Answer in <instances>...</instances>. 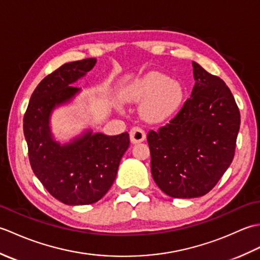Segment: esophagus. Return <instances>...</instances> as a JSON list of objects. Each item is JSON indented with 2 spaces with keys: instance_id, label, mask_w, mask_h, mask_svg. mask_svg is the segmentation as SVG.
<instances>
[{
  "instance_id": "obj_1",
  "label": "esophagus",
  "mask_w": 260,
  "mask_h": 260,
  "mask_svg": "<svg viewBox=\"0 0 260 260\" xmlns=\"http://www.w3.org/2000/svg\"><path fill=\"white\" fill-rule=\"evenodd\" d=\"M129 139L133 144H136V143H141L143 141H145L146 134H145V132L141 128V127L135 126L129 132Z\"/></svg>"
}]
</instances>
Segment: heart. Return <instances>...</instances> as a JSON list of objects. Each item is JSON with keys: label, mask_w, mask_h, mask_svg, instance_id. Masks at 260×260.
Returning <instances> with one entry per match:
<instances>
[{"label": "heart", "mask_w": 260, "mask_h": 260, "mask_svg": "<svg viewBox=\"0 0 260 260\" xmlns=\"http://www.w3.org/2000/svg\"><path fill=\"white\" fill-rule=\"evenodd\" d=\"M124 97L129 103H142L141 116L147 123L161 124L178 115L183 106L185 90L179 80L151 71L131 82Z\"/></svg>", "instance_id": "obj_1"}]
</instances>
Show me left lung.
<instances>
[{
    "label": "left lung",
    "mask_w": 260,
    "mask_h": 260,
    "mask_svg": "<svg viewBox=\"0 0 260 260\" xmlns=\"http://www.w3.org/2000/svg\"><path fill=\"white\" fill-rule=\"evenodd\" d=\"M196 84L178 115L151 131V172L172 198L202 197L230 167L240 127V113L228 86L193 61Z\"/></svg>",
    "instance_id": "8db88e82"
}]
</instances>
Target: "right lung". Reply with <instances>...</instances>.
<instances>
[{"label": "right lung", "mask_w": 260, "mask_h": 260, "mask_svg": "<svg viewBox=\"0 0 260 260\" xmlns=\"http://www.w3.org/2000/svg\"><path fill=\"white\" fill-rule=\"evenodd\" d=\"M97 60L88 58L62 64L33 91L23 118L31 168L47 191L68 206L95 203L106 194L129 146L127 132L116 136L87 129L68 143L53 139L50 117L54 109L80 92L71 85L90 71Z\"/></svg>", "instance_id": "right-lung-1"}]
</instances>
